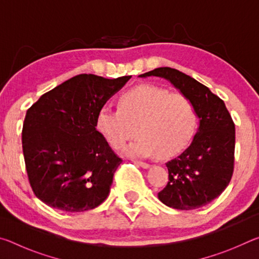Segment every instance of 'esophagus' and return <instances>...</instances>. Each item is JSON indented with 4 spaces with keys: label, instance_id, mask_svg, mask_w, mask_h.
<instances>
[{
    "label": "esophagus",
    "instance_id": "34e87169",
    "mask_svg": "<svg viewBox=\"0 0 259 259\" xmlns=\"http://www.w3.org/2000/svg\"><path fill=\"white\" fill-rule=\"evenodd\" d=\"M136 163H137L139 166H142V168H144V169H148V168H150V164H148V163H146V162H140V161H137V162H136Z\"/></svg>",
    "mask_w": 259,
    "mask_h": 259
}]
</instances>
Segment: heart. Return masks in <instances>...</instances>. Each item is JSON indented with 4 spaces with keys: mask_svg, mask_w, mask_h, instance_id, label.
I'll use <instances>...</instances> for the list:
<instances>
[{
    "mask_svg": "<svg viewBox=\"0 0 259 259\" xmlns=\"http://www.w3.org/2000/svg\"><path fill=\"white\" fill-rule=\"evenodd\" d=\"M198 116L190 98L171 94L154 84H140L119 98V108L103 106L96 116V129L111 147L119 150L135 137L124 150L130 156L159 154L168 159L185 150L195 134Z\"/></svg>",
    "mask_w": 259,
    "mask_h": 259,
    "instance_id": "obj_1",
    "label": "heart"
}]
</instances>
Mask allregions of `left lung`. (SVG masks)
Returning a JSON list of instances; mask_svg holds the SVG:
<instances>
[{
	"label": "left lung",
	"instance_id": "left-lung-1",
	"mask_svg": "<svg viewBox=\"0 0 259 259\" xmlns=\"http://www.w3.org/2000/svg\"><path fill=\"white\" fill-rule=\"evenodd\" d=\"M168 80L190 98L199 117L191 145L166 162L169 182L159 200L170 208L192 210L211 202L229 185L233 174L235 126L223 100L209 88L175 68L159 67L139 75Z\"/></svg>",
	"mask_w": 259,
	"mask_h": 259
}]
</instances>
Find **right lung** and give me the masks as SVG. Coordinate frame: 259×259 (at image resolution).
<instances>
[{
  "label": "right lung",
  "instance_id": "add662e5",
  "mask_svg": "<svg viewBox=\"0 0 259 259\" xmlns=\"http://www.w3.org/2000/svg\"><path fill=\"white\" fill-rule=\"evenodd\" d=\"M130 77L80 74L41 96L26 113L24 159L42 202L81 212L107 198L122 160L96 129V116Z\"/></svg>",
  "mask_w": 259,
  "mask_h": 259
}]
</instances>
